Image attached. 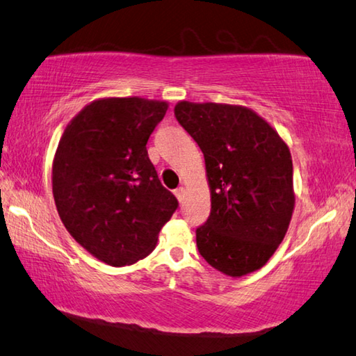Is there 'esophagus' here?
Returning <instances> with one entry per match:
<instances>
[{"instance_id":"1","label":"esophagus","mask_w":356,"mask_h":356,"mask_svg":"<svg viewBox=\"0 0 356 356\" xmlns=\"http://www.w3.org/2000/svg\"><path fill=\"white\" fill-rule=\"evenodd\" d=\"M173 194H175V197L178 198V200H181V198L184 197V189L183 188H177L173 191Z\"/></svg>"}]
</instances>
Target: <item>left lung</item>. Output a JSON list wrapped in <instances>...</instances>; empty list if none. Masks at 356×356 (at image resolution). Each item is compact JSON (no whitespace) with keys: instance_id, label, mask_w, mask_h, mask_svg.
<instances>
[{"instance_id":"8db88e82","label":"left lung","mask_w":356,"mask_h":356,"mask_svg":"<svg viewBox=\"0 0 356 356\" xmlns=\"http://www.w3.org/2000/svg\"><path fill=\"white\" fill-rule=\"evenodd\" d=\"M175 115L204 156L211 214L197 228L202 257L228 277L263 267L282 244L296 194L288 143L250 108L178 102Z\"/></svg>"}]
</instances>
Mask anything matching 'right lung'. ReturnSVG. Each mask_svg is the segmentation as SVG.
<instances>
[{
	"instance_id": "add662e5",
	"label": "right lung",
	"mask_w": 356,
	"mask_h": 356,
	"mask_svg": "<svg viewBox=\"0 0 356 356\" xmlns=\"http://www.w3.org/2000/svg\"><path fill=\"white\" fill-rule=\"evenodd\" d=\"M167 109L161 99L98 98L62 133L51 175L56 208L72 238L104 264L148 257L178 208L145 147Z\"/></svg>"
}]
</instances>
